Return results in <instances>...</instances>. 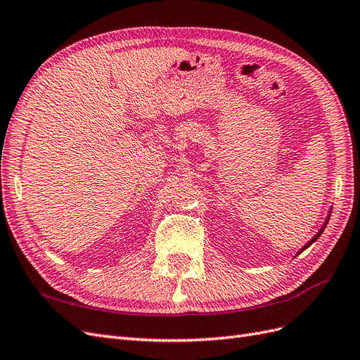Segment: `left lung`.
<instances>
[{
    "label": "left lung",
    "instance_id": "1",
    "mask_svg": "<svg viewBox=\"0 0 360 360\" xmlns=\"http://www.w3.org/2000/svg\"><path fill=\"white\" fill-rule=\"evenodd\" d=\"M328 221H329V217H328ZM328 221H326V223H324V226H323V227H321V229H320V230H319V233H317V235H316V236H314V238H312V239H311V240H309V242H308V243H307V245H305V247H304V248H302V250H300V252H302V251H304V250H307V248H308V247H309V245H311V243H312V242H316V240H317V239H319V236H320V235H321V233H323V230H324V227H326V224H328Z\"/></svg>",
    "mask_w": 360,
    "mask_h": 360
}]
</instances>
